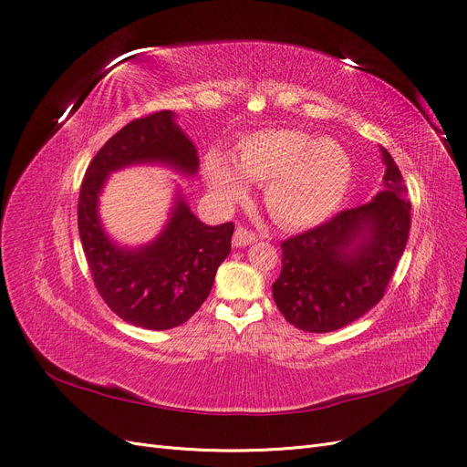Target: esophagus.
<instances>
[{"label":"esophagus","instance_id":"34e87169","mask_svg":"<svg viewBox=\"0 0 467 467\" xmlns=\"http://www.w3.org/2000/svg\"><path fill=\"white\" fill-rule=\"evenodd\" d=\"M255 238H257V236H255L254 233H250L248 229L238 227V229L234 231V234H233V246H234V248H244V246H248V244H254Z\"/></svg>","mask_w":467,"mask_h":467}]
</instances>
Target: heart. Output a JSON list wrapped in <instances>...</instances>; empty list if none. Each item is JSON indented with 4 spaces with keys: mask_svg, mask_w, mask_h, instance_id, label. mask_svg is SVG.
<instances>
[{
    "mask_svg": "<svg viewBox=\"0 0 467 467\" xmlns=\"http://www.w3.org/2000/svg\"><path fill=\"white\" fill-rule=\"evenodd\" d=\"M204 180L217 201L231 204L248 182L265 183L266 210L287 229L320 225L345 199L352 161L329 138H312L296 129H266L238 140L233 157L210 151Z\"/></svg>",
    "mask_w": 467,
    "mask_h": 467,
    "instance_id": "b5f03b06",
    "label": "heart"
}]
</instances>
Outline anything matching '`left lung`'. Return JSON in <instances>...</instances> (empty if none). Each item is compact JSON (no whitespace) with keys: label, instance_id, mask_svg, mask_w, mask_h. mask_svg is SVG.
I'll list each match as a JSON object with an SVG mask.
<instances>
[{"label":"left lung","instance_id":"obj_1","mask_svg":"<svg viewBox=\"0 0 467 467\" xmlns=\"http://www.w3.org/2000/svg\"><path fill=\"white\" fill-rule=\"evenodd\" d=\"M386 171L371 202L282 242V273L273 297L297 329L329 333L369 312L405 252L410 202L403 176L382 147Z\"/></svg>","mask_w":467,"mask_h":467}]
</instances>
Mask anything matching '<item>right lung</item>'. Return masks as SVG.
<instances>
[{"mask_svg":"<svg viewBox=\"0 0 467 467\" xmlns=\"http://www.w3.org/2000/svg\"><path fill=\"white\" fill-rule=\"evenodd\" d=\"M136 164L166 166L187 178L199 171V153L176 113L136 119L96 153L79 192V236L108 306L132 326L164 331L185 324L210 296L217 266L231 252L234 225H204L178 189L162 231L141 246H120L106 233L98 206L109 174Z\"/></svg>","mask_w":467,"mask_h":467,"instance_id":"right-lung-1","label":"right lung"}]
</instances>
